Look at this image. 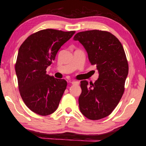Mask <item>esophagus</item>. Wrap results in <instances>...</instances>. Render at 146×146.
I'll list each match as a JSON object with an SVG mask.
<instances>
[{
  "mask_svg": "<svg viewBox=\"0 0 146 146\" xmlns=\"http://www.w3.org/2000/svg\"><path fill=\"white\" fill-rule=\"evenodd\" d=\"M71 83L72 84H75V85H78L79 84V82H78V81H71Z\"/></svg>",
  "mask_w": 146,
  "mask_h": 146,
  "instance_id": "esophagus-1",
  "label": "esophagus"
}]
</instances>
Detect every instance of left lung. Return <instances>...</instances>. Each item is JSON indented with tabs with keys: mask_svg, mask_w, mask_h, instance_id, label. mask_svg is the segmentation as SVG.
<instances>
[{
	"mask_svg": "<svg viewBox=\"0 0 146 146\" xmlns=\"http://www.w3.org/2000/svg\"><path fill=\"white\" fill-rule=\"evenodd\" d=\"M73 39L84 47L89 60L99 73L94 84L80 82L79 108L88 119L100 120L112 113L124 92L129 71L124 49L115 35L106 31L79 32Z\"/></svg>",
	"mask_w": 146,
	"mask_h": 146,
	"instance_id": "obj_1",
	"label": "left lung"
}]
</instances>
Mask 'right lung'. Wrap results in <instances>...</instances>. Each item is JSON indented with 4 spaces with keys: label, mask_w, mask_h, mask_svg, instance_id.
I'll use <instances>...</instances> for the list:
<instances>
[{
    "label": "right lung",
    "mask_w": 146,
    "mask_h": 146,
    "mask_svg": "<svg viewBox=\"0 0 146 146\" xmlns=\"http://www.w3.org/2000/svg\"><path fill=\"white\" fill-rule=\"evenodd\" d=\"M75 33L43 29L29 35L20 47L15 64L19 90L24 104L36 114L49 115L58 108L67 82L46 74V68Z\"/></svg>",
    "instance_id": "add662e5"
}]
</instances>
